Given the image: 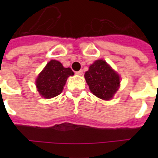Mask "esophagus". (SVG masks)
<instances>
[{"instance_id":"1","label":"esophagus","mask_w":158,"mask_h":158,"mask_svg":"<svg viewBox=\"0 0 158 158\" xmlns=\"http://www.w3.org/2000/svg\"><path fill=\"white\" fill-rule=\"evenodd\" d=\"M75 74H78V75H82V74H84V71H83V70H79V71H77V72H75Z\"/></svg>"}]
</instances>
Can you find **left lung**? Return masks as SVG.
Returning <instances> with one entry per match:
<instances>
[{
  "mask_svg": "<svg viewBox=\"0 0 158 158\" xmlns=\"http://www.w3.org/2000/svg\"><path fill=\"white\" fill-rule=\"evenodd\" d=\"M89 89L98 98L110 100L120 86V77L103 60H98L84 74Z\"/></svg>",
  "mask_w": 158,
  "mask_h": 158,
  "instance_id": "1",
  "label": "left lung"
}]
</instances>
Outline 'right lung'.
<instances>
[{
  "label": "right lung",
  "instance_id": "obj_1",
  "mask_svg": "<svg viewBox=\"0 0 158 158\" xmlns=\"http://www.w3.org/2000/svg\"><path fill=\"white\" fill-rule=\"evenodd\" d=\"M74 75L70 68H64L60 62L52 60L48 62L36 80L38 93L45 98L59 95L63 90L67 78Z\"/></svg>",
  "mask_w": 158,
  "mask_h": 158
}]
</instances>
